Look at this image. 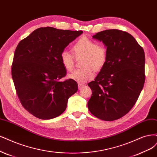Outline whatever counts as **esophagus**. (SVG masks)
Listing matches in <instances>:
<instances>
[{
	"mask_svg": "<svg viewBox=\"0 0 157 157\" xmlns=\"http://www.w3.org/2000/svg\"><path fill=\"white\" fill-rule=\"evenodd\" d=\"M84 84H80V83H78V89L80 90V89H81V88H82V87H83V86H84Z\"/></svg>",
	"mask_w": 157,
	"mask_h": 157,
	"instance_id": "34e87169",
	"label": "esophagus"
}]
</instances>
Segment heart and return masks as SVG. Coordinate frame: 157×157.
Wrapping results in <instances>:
<instances>
[{
  "label": "heart",
  "instance_id": "obj_1",
  "mask_svg": "<svg viewBox=\"0 0 157 157\" xmlns=\"http://www.w3.org/2000/svg\"><path fill=\"white\" fill-rule=\"evenodd\" d=\"M75 57L83 56L81 69L75 70L68 75L69 78L84 83L93 78L95 73L93 68L98 71L103 67L107 60L108 52L105 45L97 44L96 42L87 37H81L72 47ZM71 53L63 51L60 54V62L63 67L71 71L75 66V58Z\"/></svg>",
  "mask_w": 157,
  "mask_h": 157
}]
</instances>
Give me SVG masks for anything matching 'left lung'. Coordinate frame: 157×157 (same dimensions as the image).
<instances>
[{
  "mask_svg": "<svg viewBox=\"0 0 157 157\" xmlns=\"http://www.w3.org/2000/svg\"><path fill=\"white\" fill-rule=\"evenodd\" d=\"M93 38L103 43L108 57L94 81L90 112L104 121L122 117L136 103L145 82V54L134 37L116 29L101 31Z\"/></svg>",
  "mask_w": 157,
  "mask_h": 157,
  "instance_id": "left-lung-1",
  "label": "left lung"
}]
</instances>
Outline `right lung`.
Instances as JSON below:
<instances>
[{
	"label": "right lung",
	"instance_id": "1",
	"mask_svg": "<svg viewBox=\"0 0 157 157\" xmlns=\"http://www.w3.org/2000/svg\"><path fill=\"white\" fill-rule=\"evenodd\" d=\"M83 31L41 27L21 40L15 51L12 75L21 105L41 120L58 117L76 93V81H60L66 75L60 54Z\"/></svg>",
	"mask_w": 157,
	"mask_h": 157
}]
</instances>
